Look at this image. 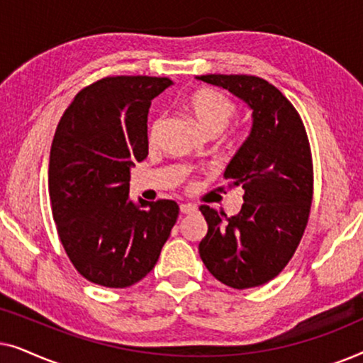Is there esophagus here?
<instances>
[{
	"label": "esophagus",
	"mask_w": 363,
	"mask_h": 363,
	"mask_svg": "<svg viewBox=\"0 0 363 363\" xmlns=\"http://www.w3.org/2000/svg\"><path fill=\"white\" fill-rule=\"evenodd\" d=\"M180 211L183 213V215H190V213L196 211V206L190 205V203H183V205H180Z\"/></svg>",
	"instance_id": "1"
}]
</instances>
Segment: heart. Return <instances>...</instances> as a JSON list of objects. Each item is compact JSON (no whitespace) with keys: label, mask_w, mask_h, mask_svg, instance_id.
Wrapping results in <instances>:
<instances>
[{"label":"heart","mask_w":363,"mask_h":363,"mask_svg":"<svg viewBox=\"0 0 363 363\" xmlns=\"http://www.w3.org/2000/svg\"><path fill=\"white\" fill-rule=\"evenodd\" d=\"M186 108L190 111L201 130L206 132L208 135L220 133L230 123L238 111L233 99L210 87H203L191 92L186 99ZM162 123L163 116L152 118L150 125H148V142L150 143L157 142L158 133L162 130Z\"/></svg>","instance_id":"heart-1"}]
</instances>
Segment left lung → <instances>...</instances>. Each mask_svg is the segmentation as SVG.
<instances>
[{"label":"left lung","instance_id":"obj_1","mask_svg":"<svg viewBox=\"0 0 363 363\" xmlns=\"http://www.w3.org/2000/svg\"><path fill=\"white\" fill-rule=\"evenodd\" d=\"M223 87L252 111L250 137L225 170L241 186V211L200 206L208 233L198 251L206 269L233 289L262 286L287 266L304 235L314 193L309 138L299 112L264 79L246 74L196 77Z\"/></svg>","mask_w":363,"mask_h":363}]
</instances>
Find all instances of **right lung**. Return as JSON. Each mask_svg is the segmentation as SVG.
Instances as JSON below:
<instances>
[{
	"label": "right lung",
	"instance_id": "add662e5",
	"mask_svg": "<svg viewBox=\"0 0 363 363\" xmlns=\"http://www.w3.org/2000/svg\"><path fill=\"white\" fill-rule=\"evenodd\" d=\"M168 77L99 79L74 97L49 157V200L57 235L81 276L123 289L157 264L180 208L128 200L130 167L148 155L147 116Z\"/></svg>",
	"mask_w": 363,
	"mask_h": 363
}]
</instances>
